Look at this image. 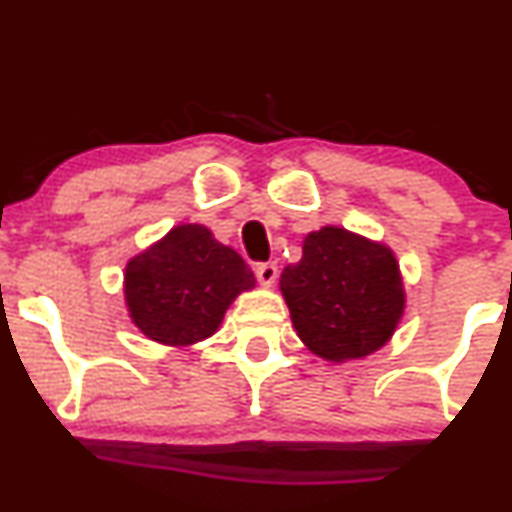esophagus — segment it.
<instances>
[{
    "label": "esophagus",
    "instance_id": "obj_1",
    "mask_svg": "<svg viewBox=\"0 0 512 512\" xmlns=\"http://www.w3.org/2000/svg\"><path fill=\"white\" fill-rule=\"evenodd\" d=\"M255 274H257V281H260L262 286H272L276 281V276H279V267H276L274 262H262L255 267Z\"/></svg>",
    "mask_w": 512,
    "mask_h": 512
}]
</instances>
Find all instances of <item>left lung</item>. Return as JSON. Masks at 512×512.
<instances>
[{"label":"left lung","instance_id":"left-lung-1","mask_svg":"<svg viewBox=\"0 0 512 512\" xmlns=\"http://www.w3.org/2000/svg\"><path fill=\"white\" fill-rule=\"evenodd\" d=\"M279 286L298 337L334 363L378 351L404 313L392 250L337 226L305 236L301 262L281 272Z\"/></svg>","mask_w":512,"mask_h":512}]
</instances>
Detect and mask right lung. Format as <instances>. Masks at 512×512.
<instances>
[{
  "mask_svg": "<svg viewBox=\"0 0 512 512\" xmlns=\"http://www.w3.org/2000/svg\"><path fill=\"white\" fill-rule=\"evenodd\" d=\"M255 276L202 223H180L125 267L129 317L158 344L190 346L219 330L228 305Z\"/></svg>",
  "mask_w": 512,
  "mask_h": 512,
  "instance_id": "1",
  "label": "right lung"
}]
</instances>
